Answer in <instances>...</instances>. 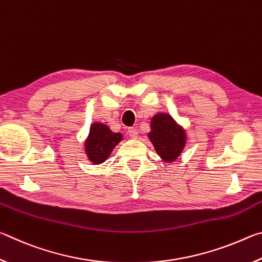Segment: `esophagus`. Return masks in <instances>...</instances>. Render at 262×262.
<instances>
[{"mask_svg":"<svg viewBox=\"0 0 262 262\" xmlns=\"http://www.w3.org/2000/svg\"><path fill=\"white\" fill-rule=\"evenodd\" d=\"M128 135H129L132 139H137V136H139V130L134 127L128 128Z\"/></svg>","mask_w":262,"mask_h":262,"instance_id":"34e87169","label":"esophagus"}]
</instances>
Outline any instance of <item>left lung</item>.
<instances>
[{"label": "left lung", "mask_w": 262, "mask_h": 262, "mask_svg": "<svg viewBox=\"0 0 262 262\" xmlns=\"http://www.w3.org/2000/svg\"><path fill=\"white\" fill-rule=\"evenodd\" d=\"M148 137L164 162L178 159L186 145V130L168 113H157L151 118Z\"/></svg>", "instance_id": "8db88e82"}]
</instances>
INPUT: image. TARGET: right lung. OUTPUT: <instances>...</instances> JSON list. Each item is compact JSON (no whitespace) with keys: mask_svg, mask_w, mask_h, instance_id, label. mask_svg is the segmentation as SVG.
Here are the masks:
<instances>
[{"mask_svg":"<svg viewBox=\"0 0 262 262\" xmlns=\"http://www.w3.org/2000/svg\"><path fill=\"white\" fill-rule=\"evenodd\" d=\"M122 139L121 133L112 132L105 123L94 122L84 142V150L89 161L96 165L104 163Z\"/></svg>","mask_w":262,"mask_h":262,"instance_id":"right-lung-1","label":"right lung"}]
</instances>
